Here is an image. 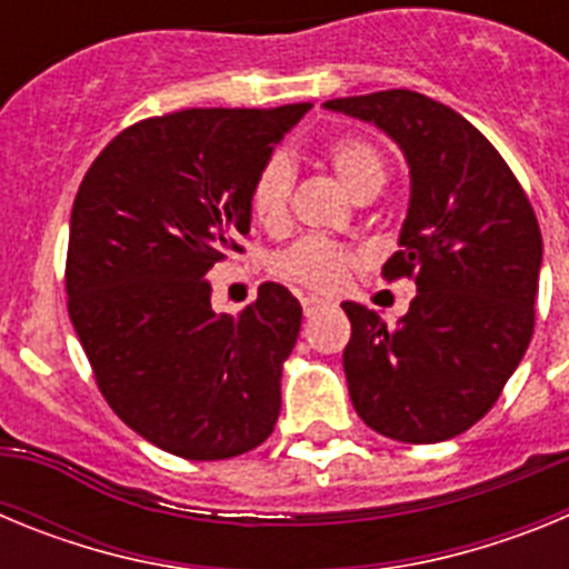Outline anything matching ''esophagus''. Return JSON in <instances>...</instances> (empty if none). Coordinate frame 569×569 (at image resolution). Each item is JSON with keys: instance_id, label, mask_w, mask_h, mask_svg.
I'll return each instance as SVG.
<instances>
[{"instance_id": "obj_1", "label": "esophagus", "mask_w": 569, "mask_h": 569, "mask_svg": "<svg viewBox=\"0 0 569 569\" xmlns=\"http://www.w3.org/2000/svg\"><path fill=\"white\" fill-rule=\"evenodd\" d=\"M328 305H330V299H321V296H313V293L301 296V308H305V316H313L316 310L328 308Z\"/></svg>"}]
</instances>
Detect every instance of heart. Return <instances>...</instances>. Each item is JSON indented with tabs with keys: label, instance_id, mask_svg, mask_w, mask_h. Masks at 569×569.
Returning a JSON list of instances; mask_svg holds the SVG:
<instances>
[{
	"label": "heart",
	"instance_id": "obj_1",
	"mask_svg": "<svg viewBox=\"0 0 569 569\" xmlns=\"http://www.w3.org/2000/svg\"><path fill=\"white\" fill-rule=\"evenodd\" d=\"M330 168L350 193L359 196L381 190L387 182V162L381 150L359 136H345L325 148ZM290 188H293V164L288 153H273L256 170L248 190L250 213L264 228H279L288 219ZM359 264V253L345 241L328 236H301L290 248L279 250L270 261L279 279L310 290H336Z\"/></svg>",
	"mask_w": 569,
	"mask_h": 569
}]
</instances>
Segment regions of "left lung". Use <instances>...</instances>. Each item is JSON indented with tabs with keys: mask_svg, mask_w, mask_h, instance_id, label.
Masks as SVG:
<instances>
[{
	"mask_svg": "<svg viewBox=\"0 0 569 569\" xmlns=\"http://www.w3.org/2000/svg\"><path fill=\"white\" fill-rule=\"evenodd\" d=\"M385 130L410 164V208L381 276L413 279L387 328L345 301V376L356 413L387 439L436 445L487 416L536 328L541 230L501 153L453 108L416 90L330 99Z\"/></svg>",
	"mask_w": 569,
	"mask_h": 569,
	"instance_id": "left-lung-1",
	"label": "left lung"
}]
</instances>
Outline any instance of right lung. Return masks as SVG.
Instances as JSON below:
<instances>
[{"mask_svg":"<svg viewBox=\"0 0 569 569\" xmlns=\"http://www.w3.org/2000/svg\"><path fill=\"white\" fill-rule=\"evenodd\" d=\"M310 104L190 108L130 124L93 159L70 213L64 290L113 413L168 453L219 461L273 433L301 305L264 281L239 316L208 270L241 253L259 164Z\"/></svg>","mask_w":569,"mask_h":569,"instance_id":"obj_1","label":"right lung"}]
</instances>
